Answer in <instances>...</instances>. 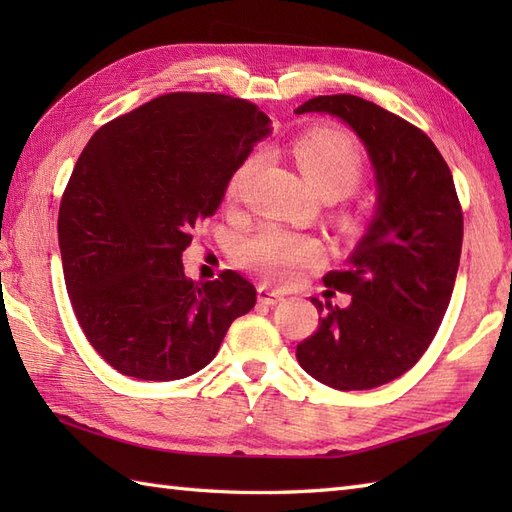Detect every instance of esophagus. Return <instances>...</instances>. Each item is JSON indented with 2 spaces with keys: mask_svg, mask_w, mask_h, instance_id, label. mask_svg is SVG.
<instances>
[{
  "mask_svg": "<svg viewBox=\"0 0 512 512\" xmlns=\"http://www.w3.org/2000/svg\"><path fill=\"white\" fill-rule=\"evenodd\" d=\"M257 299L262 301V303H266V306H275V303L284 301V292H281V290H275V288H270V286H259V290H257Z\"/></svg>",
  "mask_w": 512,
  "mask_h": 512,
  "instance_id": "1",
  "label": "esophagus"
}]
</instances>
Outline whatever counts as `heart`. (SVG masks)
<instances>
[{
    "instance_id": "obj_1",
    "label": "heart",
    "mask_w": 512,
    "mask_h": 512,
    "mask_svg": "<svg viewBox=\"0 0 512 512\" xmlns=\"http://www.w3.org/2000/svg\"><path fill=\"white\" fill-rule=\"evenodd\" d=\"M303 176L328 200H341L352 195L365 180V158L354 138L330 129L303 134L292 147ZM253 171V160H244L231 180L226 195L231 202L242 198L246 180ZM345 233L358 231V220L350 213L339 217ZM323 257L319 237L292 231L281 224H264L244 237L237 246V259L244 268L277 284L295 279L303 268L317 264Z\"/></svg>"
}]
</instances>
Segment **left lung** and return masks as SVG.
I'll return each instance as SVG.
<instances>
[{"mask_svg":"<svg viewBox=\"0 0 512 512\" xmlns=\"http://www.w3.org/2000/svg\"><path fill=\"white\" fill-rule=\"evenodd\" d=\"M306 112L339 116L361 136L378 209L347 268L323 277L352 295L350 306L312 299L319 328L297 345V361L328 387L372 389L409 372L440 328L460 266L462 204L447 160L405 118L354 94L314 96L297 110Z\"/></svg>","mask_w":512,"mask_h":512,"instance_id":"1","label":"left lung"}]
</instances>
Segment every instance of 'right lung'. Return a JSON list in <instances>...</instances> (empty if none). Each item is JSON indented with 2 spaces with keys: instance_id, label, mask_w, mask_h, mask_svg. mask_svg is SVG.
Returning <instances> with one entry per match:
<instances>
[{
  "instance_id": "right-lung-1",
  "label": "right lung",
  "mask_w": 512,
  "mask_h": 512,
  "mask_svg": "<svg viewBox=\"0 0 512 512\" xmlns=\"http://www.w3.org/2000/svg\"><path fill=\"white\" fill-rule=\"evenodd\" d=\"M268 123L244 99L171 92L105 123L81 151L59 206L63 277L83 334L116 372H200L253 310L248 279L222 270L195 284L182 253Z\"/></svg>"
}]
</instances>
